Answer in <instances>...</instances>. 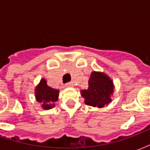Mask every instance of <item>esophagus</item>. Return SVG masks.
Masks as SVG:
<instances>
[{
  "label": "esophagus",
  "mask_w": 150,
  "mask_h": 150,
  "mask_svg": "<svg viewBox=\"0 0 150 150\" xmlns=\"http://www.w3.org/2000/svg\"><path fill=\"white\" fill-rule=\"evenodd\" d=\"M66 87H67V88H72V87H73V83H67L66 84Z\"/></svg>",
  "instance_id": "1"
}]
</instances>
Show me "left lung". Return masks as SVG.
Here are the masks:
<instances>
[{
    "instance_id": "1",
    "label": "left lung",
    "mask_w": 150,
    "mask_h": 150,
    "mask_svg": "<svg viewBox=\"0 0 150 150\" xmlns=\"http://www.w3.org/2000/svg\"><path fill=\"white\" fill-rule=\"evenodd\" d=\"M114 89L113 81L107 74L94 71L88 80V89L81 90L80 92L87 105L101 108L112 102Z\"/></svg>"
}]
</instances>
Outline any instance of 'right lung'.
Returning <instances> with one entry per match:
<instances>
[{
    "label": "right lung",
    "mask_w": 150,
    "mask_h": 150,
    "mask_svg": "<svg viewBox=\"0 0 150 150\" xmlns=\"http://www.w3.org/2000/svg\"><path fill=\"white\" fill-rule=\"evenodd\" d=\"M34 96L41 107L45 110H49L55 106L54 103L59 99V90L49 87L46 79L42 78L35 87Z\"/></svg>",
    "instance_id": "obj_1"
}]
</instances>
